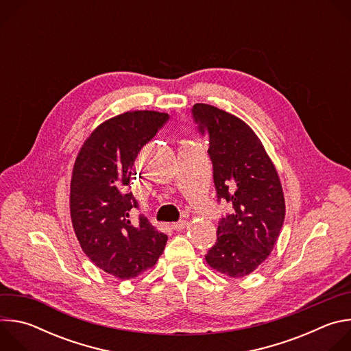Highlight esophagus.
Listing matches in <instances>:
<instances>
[{
    "instance_id": "34e87169",
    "label": "esophagus",
    "mask_w": 351,
    "mask_h": 351,
    "mask_svg": "<svg viewBox=\"0 0 351 351\" xmlns=\"http://www.w3.org/2000/svg\"><path fill=\"white\" fill-rule=\"evenodd\" d=\"M186 226H187V222H186V221H179V222H175V223L171 225V228H172L173 230H178V232H179V230H183Z\"/></svg>"
}]
</instances>
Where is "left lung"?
<instances>
[{
    "label": "left lung",
    "mask_w": 351,
    "mask_h": 351,
    "mask_svg": "<svg viewBox=\"0 0 351 351\" xmlns=\"http://www.w3.org/2000/svg\"><path fill=\"white\" fill-rule=\"evenodd\" d=\"M193 117L207 134L218 199L232 206L218 223L207 264L229 278L256 271L272 253L285 221V195L278 171L263 141L240 118L208 104Z\"/></svg>",
    "instance_id": "1"
}]
</instances>
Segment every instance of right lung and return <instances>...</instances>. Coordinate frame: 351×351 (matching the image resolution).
I'll list each match as a JSON object with an SVG mask.
<instances>
[{
  "label": "right lung",
  "mask_w": 351,
  "mask_h": 351,
  "mask_svg": "<svg viewBox=\"0 0 351 351\" xmlns=\"http://www.w3.org/2000/svg\"><path fill=\"white\" fill-rule=\"evenodd\" d=\"M169 115L128 111L99 123L84 140L71 179V219L90 261L118 279H132L153 268L168 236L147 218L130 221L137 202L126 193L141 147Z\"/></svg>",
  "instance_id": "1"
}]
</instances>
